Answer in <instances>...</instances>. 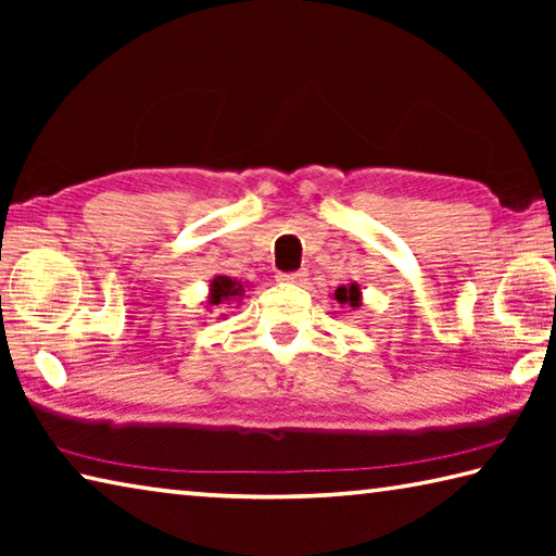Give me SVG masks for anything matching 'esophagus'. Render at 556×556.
<instances>
[{
	"label": "esophagus",
	"instance_id": "esophagus-1",
	"mask_svg": "<svg viewBox=\"0 0 556 556\" xmlns=\"http://www.w3.org/2000/svg\"><path fill=\"white\" fill-rule=\"evenodd\" d=\"M277 281H281V285H304L306 271H281V275H277Z\"/></svg>",
	"mask_w": 556,
	"mask_h": 556
}]
</instances>
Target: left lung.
Returning a JSON list of instances; mask_svg holds the SVG:
<instances>
[{"label": "left lung", "instance_id": "8db88e82", "mask_svg": "<svg viewBox=\"0 0 556 556\" xmlns=\"http://www.w3.org/2000/svg\"><path fill=\"white\" fill-rule=\"evenodd\" d=\"M333 299L338 301V304H345V306H353L357 308L363 304V291H361V285H348V287H338Z\"/></svg>", "mask_w": 556, "mask_h": 556}]
</instances>
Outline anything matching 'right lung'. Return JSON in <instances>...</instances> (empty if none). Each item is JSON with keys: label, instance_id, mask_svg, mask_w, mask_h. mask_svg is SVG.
<instances>
[{"label": "right lung", "instance_id": "obj_1", "mask_svg": "<svg viewBox=\"0 0 556 556\" xmlns=\"http://www.w3.org/2000/svg\"><path fill=\"white\" fill-rule=\"evenodd\" d=\"M244 287L240 279H232V277H225V275H215L211 279V287H208V296H205V308L213 314L215 308L223 306V304H238L244 296ZM225 316V314H220Z\"/></svg>", "mask_w": 556, "mask_h": 556}]
</instances>
